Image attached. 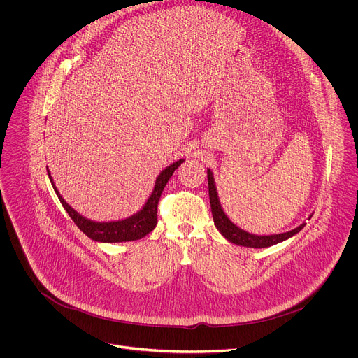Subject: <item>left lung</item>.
Masks as SVG:
<instances>
[{"label":"left lung","mask_w":358,"mask_h":358,"mask_svg":"<svg viewBox=\"0 0 358 358\" xmlns=\"http://www.w3.org/2000/svg\"><path fill=\"white\" fill-rule=\"evenodd\" d=\"M208 185H209V199H210V209H212L215 226L226 240H229L230 243H233L236 245L248 247V248H266V247H271V245H275V244L289 240L290 237H293L299 231H301L304 229V226L307 224L306 222H303L296 229L286 231V233H280V234L258 236V234L248 233V231L240 229L237 224H234L229 219L226 212L223 210L219 195H217L216 184H215V177H213V173L210 169H208ZM311 216L313 215H310L308 219H311Z\"/></svg>","instance_id":"left-lung-1"}]
</instances>
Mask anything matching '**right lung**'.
Listing matches in <instances>:
<instances>
[{"instance_id":"right-lung-1","label":"right lung","mask_w":358,"mask_h":358,"mask_svg":"<svg viewBox=\"0 0 358 358\" xmlns=\"http://www.w3.org/2000/svg\"><path fill=\"white\" fill-rule=\"evenodd\" d=\"M182 162H184V159H180L160 171V174L156 178L155 188L141 210H138L136 213H134L132 216H129L127 219L113 220V222H94V220H90V219L82 216L71 205H68L65 202V199L61 196V194L58 192V189L52 181V177H51L48 169H47V173H48V178L51 181V185H52L61 205L64 206V209L66 210V213L73 220V223L79 227L80 231H83L89 238L99 241V243H124V241H134V240L143 238L146 234H149L156 227V224H157V203L162 196V192H163L166 184L169 182L170 177L173 176L174 170L178 169V166Z\"/></svg>"}]
</instances>
